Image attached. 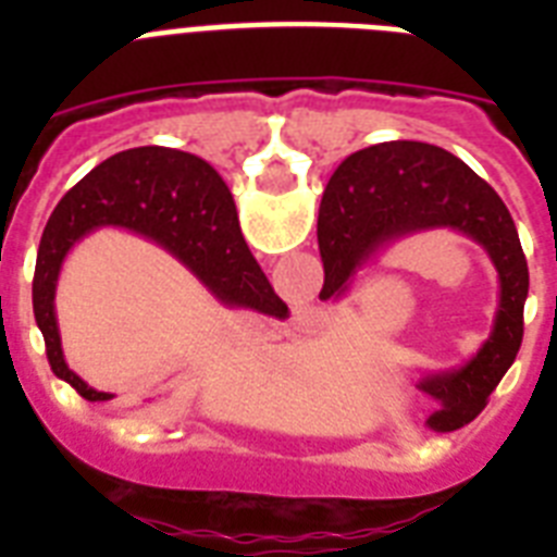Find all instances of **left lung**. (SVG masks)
<instances>
[{
  "label": "left lung",
  "instance_id": "8db88e82",
  "mask_svg": "<svg viewBox=\"0 0 557 557\" xmlns=\"http://www.w3.org/2000/svg\"><path fill=\"white\" fill-rule=\"evenodd\" d=\"M424 231H457L488 253L500 295L492 335L462 367L424 372L416 387L433 398L428 428L457 431L480 416L523 341L529 295L527 253L509 208L488 182L442 147L387 141L341 161L323 190L318 245L321 300H341L358 271L398 239Z\"/></svg>",
  "mask_w": 557,
  "mask_h": 557
}]
</instances>
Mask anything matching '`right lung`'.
<instances>
[{
	"label": "right lung",
	"mask_w": 557,
	"mask_h": 557,
	"mask_svg": "<svg viewBox=\"0 0 557 557\" xmlns=\"http://www.w3.org/2000/svg\"><path fill=\"white\" fill-rule=\"evenodd\" d=\"M98 227H124L168 248L225 306L286 318L239 231L234 196L208 161L170 147H135L107 159L65 193L39 239L34 271V318L46 338L48 364L86 401L112 393L89 387L69 370L57 330V277L69 248Z\"/></svg>",
	"instance_id": "add662e5"
}]
</instances>
